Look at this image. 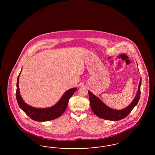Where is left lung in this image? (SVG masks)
<instances>
[{
	"mask_svg": "<svg viewBox=\"0 0 155 155\" xmlns=\"http://www.w3.org/2000/svg\"><path fill=\"white\" fill-rule=\"evenodd\" d=\"M141 83V79L140 78L138 90L135 98L134 99L131 103L127 107L120 110H114L108 107L98 97H97L91 92L89 91L90 106L92 111L97 117L108 120L117 121L126 117L131 112L132 109L136 106L139 101L140 97Z\"/></svg>",
	"mask_w": 155,
	"mask_h": 155,
	"instance_id": "8db88e82",
	"label": "left lung"
}]
</instances>
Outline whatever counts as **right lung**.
I'll return each instance as SVG.
<instances>
[{
    "mask_svg": "<svg viewBox=\"0 0 155 155\" xmlns=\"http://www.w3.org/2000/svg\"><path fill=\"white\" fill-rule=\"evenodd\" d=\"M21 73V71H20ZM19 75L18 77L16 84V100L21 108L28 117L33 120L38 122H45L52 120L57 117H61L62 114L65 112L67 108L68 102L73 94L75 93L77 88H72L68 90L62 95L60 101L54 106L46 108H38L32 107L25 103L21 98L19 88Z\"/></svg>",
    "mask_w": 155,
    "mask_h": 155,
    "instance_id": "add662e5",
    "label": "right lung"
}]
</instances>
